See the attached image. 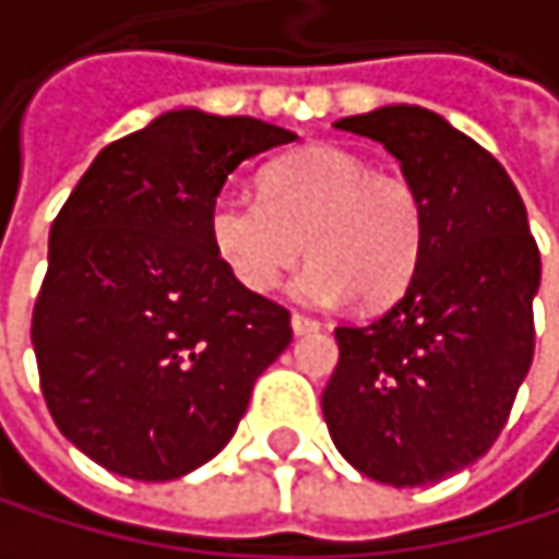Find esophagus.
Here are the masks:
<instances>
[{"mask_svg": "<svg viewBox=\"0 0 559 559\" xmlns=\"http://www.w3.org/2000/svg\"><path fill=\"white\" fill-rule=\"evenodd\" d=\"M317 326H320V323H317L313 317H307V313H300V310L290 313V330H294L297 336H300V333H313Z\"/></svg>", "mask_w": 559, "mask_h": 559, "instance_id": "obj_1", "label": "esophagus"}]
</instances>
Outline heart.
Wrapping results in <instances>:
<instances>
[{
	"label": "heart",
	"instance_id": "obj_1",
	"mask_svg": "<svg viewBox=\"0 0 559 559\" xmlns=\"http://www.w3.org/2000/svg\"><path fill=\"white\" fill-rule=\"evenodd\" d=\"M262 200L219 193L206 236L226 272L265 294L304 255L294 294L310 304H389L417 275L427 246V210L417 183L369 158L310 145L272 162L259 177Z\"/></svg>",
	"mask_w": 559,
	"mask_h": 559
}]
</instances>
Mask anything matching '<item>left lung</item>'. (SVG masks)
Segmentation results:
<instances>
[{
    "label": "left lung",
    "instance_id": "left-lung-1",
    "mask_svg": "<svg viewBox=\"0 0 559 559\" xmlns=\"http://www.w3.org/2000/svg\"><path fill=\"white\" fill-rule=\"evenodd\" d=\"M336 129L382 142L427 210L417 275L369 323L336 326L323 389L336 450L369 479L427 486L499 440L534 359L540 252L504 168L420 106H385Z\"/></svg>",
    "mask_w": 559,
    "mask_h": 559
}]
</instances>
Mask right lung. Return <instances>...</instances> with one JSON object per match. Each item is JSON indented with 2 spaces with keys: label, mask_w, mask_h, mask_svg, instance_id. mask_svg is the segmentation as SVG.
<instances>
[{
  "label": "right lung",
  "mask_w": 559,
  "mask_h": 559,
  "mask_svg": "<svg viewBox=\"0 0 559 559\" xmlns=\"http://www.w3.org/2000/svg\"><path fill=\"white\" fill-rule=\"evenodd\" d=\"M294 139L177 109L106 145L60 206L32 346L57 430L109 473L168 483L213 460L287 349L290 313L226 272L206 213L246 158Z\"/></svg>",
  "instance_id": "right-lung-1"
}]
</instances>
